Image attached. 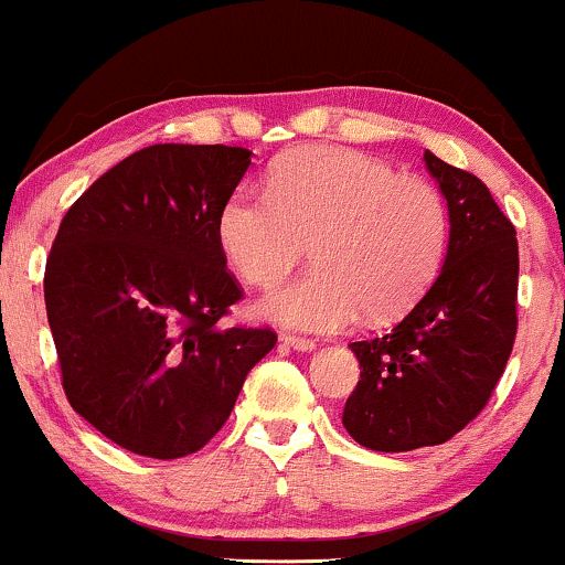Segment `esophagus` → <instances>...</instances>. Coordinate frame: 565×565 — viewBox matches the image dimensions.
I'll use <instances>...</instances> for the list:
<instances>
[{"label": "esophagus", "mask_w": 565, "mask_h": 565, "mask_svg": "<svg viewBox=\"0 0 565 565\" xmlns=\"http://www.w3.org/2000/svg\"><path fill=\"white\" fill-rule=\"evenodd\" d=\"M281 342L287 344V348H291V350H300V352H310V350H316V342H312V339H305V337L281 334Z\"/></svg>", "instance_id": "obj_1"}]
</instances>
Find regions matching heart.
<instances>
[{
    "instance_id": "obj_1",
    "label": "heart",
    "mask_w": 565,
    "mask_h": 565,
    "mask_svg": "<svg viewBox=\"0 0 565 565\" xmlns=\"http://www.w3.org/2000/svg\"><path fill=\"white\" fill-rule=\"evenodd\" d=\"M450 217L431 181L397 175L371 154L305 147L284 158L268 192L236 189L217 217L231 268L253 287H274L302 260L300 281L270 291L260 310L300 331H339L403 316L437 276Z\"/></svg>"
}]
</instances>
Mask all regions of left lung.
Returning a JSON list of instances; mask_svg holds the SVG:
<instances>
[{
  "mask_svg": "<svg viewBox=\"0 0 565 565\" xmlns=\"http://www.w3.org/2000/svg\"><path fill=\"white\" fill-rule=\"evenodd\" d=\"M450 210L437 281L382 337L352 342L360 382L342 424L358 445L407 452L441 445L484 411L519 316V239L484 181L424 152Z\"/></svg>",
  "mask_w": 565,
  "mask_h": 565,
  "instance_id": "left-lung-1",
  "label": "left lung"
}]
</instances>
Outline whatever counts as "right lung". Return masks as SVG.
I'll use <instances>...</instances> for the list:
<instances>
[{"mask_svg":"<svg viewBox=\"0 0 565 565\" xmlns=\"http://www.w3.org/2000/svg\"><path fill=\"white\" fill-rule=\"evenodd\" d=\"M249 149L152 145L73 202L44 302L67 403L136 455L173 460L221 431L274 329L223 326L242 287L217 217Z\"/></svg>","mask_w":565,"mask_h":565,"instance_id":"1","label":"right lung"}]
</instances>
